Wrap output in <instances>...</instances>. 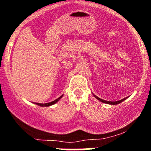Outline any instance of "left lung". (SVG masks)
Segmentation results:
<instances>
[{"label": "left lung", "mask_w": 151, "mask_h": 151, "mask_svg": "<svg viewBox=\"0 0 151 151\" xmlns=\"http://www.w3.org/2000/svg\"><path fill=\"white\" fill-rule=\"evenodd\" d=\"M93 96H95L96 98V99H98V100H99V101H100V102H102V103H106V104H109V105H117V104H119V103H122V102H123V101L125 100V99H127V97H126V98H124V99H120V100H119V101H115V102H111V101H106V100H104V99H100V98H99V97H98V96H96V95H94V94H93Z\"/></svg>", "instance_id": "left-lung-1"}]
</instances>
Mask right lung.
Masks as SVG:
<instances>
[{
    "mask_svg": "<svg viewBox=\"0 0 151 151\" xmlns=\"http://www.w3.org/2000/svg\"><path fill=\"white\" fill-rule=\"evenodd\" d=\"M62 96H63V95L61 96L59 98H58V99H55V100H54V101H52V102H51V103H45V104H44V103H35V104H36V105H38V106H43V107L50 106H52V105L55 104L56 103H58V101L61 99V98H62Z\"/></svg>",
    "mask_w": 151,
    "mask_h": 151,
    "instance_id": "1",
    "label": "right lung"
}]
</instances>
